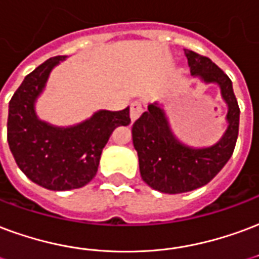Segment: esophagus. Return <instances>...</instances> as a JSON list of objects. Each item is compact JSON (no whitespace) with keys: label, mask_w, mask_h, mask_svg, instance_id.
<instances>
[{"label":"esophagus","mask_w":259,"mask_h":259,"mask_svg":"<svg viewBox=\"0 0 259 259\" xmlns=\"http://www.w3.org/2000/svg\"><path fill=\"white\" fill-rule=\"evenodd\" d=\"M144 111V104L141 101L136 100L130 104V119L136 120Z\"/></svg>","instance_id":"1"}]
</instances>
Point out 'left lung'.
<instances>
[{"mask_svg": "<svg viewBox=\"0 0 259 259\" xmlns=\"http://www.w3.org/2000/svg\"><path fill=\"white\" fill-rule=\"evenodd\" d=\"M193 76L218 83L228 104V129L217 144L189 148L174 137L158 103L136 120L132 127L133 145L139 155L140 174L151 188L163 193H183L206 185L227 164L239 135V104L229 76L208 57L184 49Z\"/></svg>", "mask_w": 259, "mask_h": 259, "instance_id": "1", "label": "left lung"}]
</instances>
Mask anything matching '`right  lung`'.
I'll list each match as a JSON object with an SVG mask.
<instances>
[{
	"label": "right lung",
	"mask_w": 259,
	"mask_h": 259,
	"mask_svg": "<svg viewBox=\"0 0 259 259\" xmlns=\"http://www.w3.org/2000/svg\"><path fill=\"white\" fill-rule=\"evenodd\" d=\"M63 59L51 57L24 78L9 101L8 115V143L17 166L32 183L52 191L91 183L111 133L130 123L129 107L116 112L99 111L72 127H55L38 119L34 103L52 68Z\"/></svg>",
	"instance_id": "add662e5"
}]
</instances>
